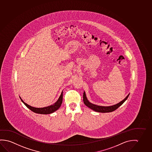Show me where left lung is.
I'll list each match as a JSON object with an SVG mask.
<instances>
[{"mask_svg": "<svg viewBox=\"0 0 152 152\" xmlns=\"http://www.w3.org/2000/svg\"><path fill=\"white\" fill-rule=\"evenodd\" d=\"M129 95V94H128L127 96H126L125 99H124L122 101H121L120 102H119V103L116 104H114V105L110 106H98V105H96V104H91L87 99V96H86V93H85L84 91V93H83V102H84V104L86 106H87L88 107H89V108L91 109L94 111L99 112V113H110V112H112V111H115L127 99Z\"/></svg>", "mask_w": 152, "mask_h": 152, "instance_id": "8db88e82", "label": "left lung"}]
</instances>
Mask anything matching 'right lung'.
Listing matches in <instances>:
<instances>
[{"instance_id":"add662e5","label":"right lung","mask_w":152,"mask_h":152,"mask_svg":"<svg viewBox=\"0 0 152 152\" xmlns=\"http://www.w3.org/2000/svg\"><path fill=\"white\" fill-rule=\"evenodd\" d=\"M20 98L21 99L22 102L31 111H33L35 113H39V114H50V113H53L54 111H56L61 106L63 100V92H62L59 98L54 104H52L51 106H48V107H45L43 108H36V107H31V106L27 104L26 103H25L24 101L21 99L20 97Z\"/></svg>"}]
</instances>
